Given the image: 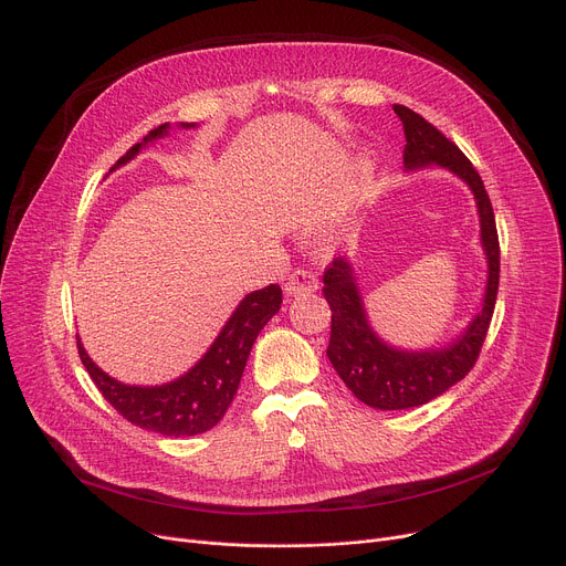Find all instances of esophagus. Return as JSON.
I'll return each mask as SVG.
<instances>
[{
    "label": "esophagus",
    "instance_id": "esophagus-1",
    "mask_svg": "<svg viewBox=\"0 0 566 566\" xmlns=\"http://www.w3.org/2000/svg\"><path fill=\"white\" fill-rule=\"evenodd\" d=\"M316 289H318V277L307 269L293 271L284 284V291L289 295H307V293H314Z\"/></svg>",
    "mask_w": 566,
    "mask_h": 566
}]
</instances>
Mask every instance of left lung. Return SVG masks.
I'll return each instance as SVG.
<instances>
[{
  "label": "left lung",
  "mask_w": 566,
  "mask_h": 566,
  "mask_svg": "<svg viewBox=\"0 0 566 566\" xmlns=\"http://www.w3.org/2000/svg\"><path fill=\"white\" fill-rule=\"evenodd\" d=\"M394 111L407 140L402 155L405 170L441 166L469 184L478 205L480 241L489 269L482 310L453 344L430 350H400L385 344L370 327L350 261L336 256L329 263L323 275V293L332 310L327 357L346 387L375 409L419 407L464 380L492 323L501 273L496 218L478 170L453 140H448L417 111L402 104H394Z\"/></svg>",
  "instance_id": "left-lung-1"
}]
</instances>
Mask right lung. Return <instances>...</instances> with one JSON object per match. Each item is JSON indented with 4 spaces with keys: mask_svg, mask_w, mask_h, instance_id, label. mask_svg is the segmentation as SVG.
Returning a JSON list of instances; mask_svg holds the SVG:
<instances>
[{
    "mask_svg": "<svg viewBox=\"0 0 566 566\" xmlns=\"http://www.w3.org/2000/svg\"><path fill=\"white\" fill-rule=\"evenodd\" d=\"M181 127L196 125L181 123ZM168 129L170 125L166 123L149 132L143 143H136L111 170L132 161L143 145L166 136ZM280 284L248 293L230 321L224 323L205 357L191 370L184 373L181 378L161 387H132L113 380L88 357L80 336L77 348L95 387L129 423L166 437H193L211 430L224 417V411L232 405L239 389L254 338L263 325L280 312Z\"/></svg>",
    "mask_w": 566,
    "mask_h": 566,
    "instance_id": "right-lung-1",
    "label": "right lung"
}]
</instances>
